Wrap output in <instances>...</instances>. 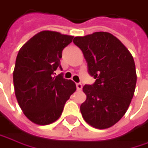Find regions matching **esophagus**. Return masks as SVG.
<instances>
[{"mask_svg": "<svg viewBox=\"0 0 148 148\" xmlns=\"http://www.w3.org/2000/svg\"><path fill=\"white\" fill-rule=\"evenodd\" d=\"M82 87H83V86H82L81 83H77V84H76V88H77L78 90H82Z\"/></svg>", "mask_w": 148, "mask_h": 148, "instance_id": "34e87169", "label": "esophagus"}]
</instances>
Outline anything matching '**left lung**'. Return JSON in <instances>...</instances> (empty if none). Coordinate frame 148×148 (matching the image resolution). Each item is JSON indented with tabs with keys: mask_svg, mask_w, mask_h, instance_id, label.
Listing matches in <instances>:
<instances>
[{
	"mask_svg": "<svg viewBox=\"0 0 148 148\" xmlns=\"http://www.w3.org/2000/svg\"><path fill=\"white\" fill-rule=\"evenodd\" d=\"M74 43L84 54L88 73L96 79L94 84L83 87L86 100L80 106L81 114L92 127H111L126 113L134 96L136 72L133 57L108 32L77 36Z\"/></svg>",
	"mask_w": 148,
	"mask_h": 148,
	"instance_id": "1",
	"label": "left lung"
}]
</instances>
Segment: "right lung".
<instances>
[{"mask_svg":"<svg viewBox=\"0 0 148 148\" xmlns=\"http://www.w3.org/2000/svg\"><path fill=\"white\" fill-rule=\"evenodd\" d=\"M74 36L45 30L34 35L19 50L13 71V84L18 102L24 115L33 123L46 125L61 116L66 101L76 90L71 79L61 70L62 50Z\"/></svg>","mask_w":148,"mask_h":148,"instance_id":"right-lung-1","label":"right lung"}]
</instances>
